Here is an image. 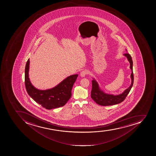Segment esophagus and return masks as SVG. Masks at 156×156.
Masks as SVG:
<instances>
[{
  "label": "esophagus",
  "mask_w": 156,
  "mask_h": 156,
  "mask_svg": "<svg viewBox=\"0 0 156 156\" xmlns=\"http://www.w3.org/2000/svg\"><path fill=\"white\" fill-rule=\"evenodd\" d=\"M88 71L87 70H84L80 73V76L81 77H85L87 74H88Z\"/></svg>",
  "instance_id": "34e87169"
}]
</instances>
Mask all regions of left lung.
I'll use <instances>...</instances> for the list:
<instances>
[{
	"label": "left lung",
	"mask_w": 156,
	"mask_h": 156,
	"mask_svg": "<svg viewBox=\"0 0 156 156\" xmlns=\"http://www.w3.org/2000/svg\"><path fill=\"white\" fill-rule=\"evenodd\" d=\"M124 55L128 58L130 63V68L131 69V84L128 89H126L124 93L119 95H114L113 94H106L99 89L98 83L94 79L92 80V90L91 91V98L94 101L101 106H110L117 105L125 100L126 96L129 94L133 84L134 76L133 73V62L131 55L128 54H124Z\"/></svg>",
	"instance_id": "obj_1"
}]
</instances>
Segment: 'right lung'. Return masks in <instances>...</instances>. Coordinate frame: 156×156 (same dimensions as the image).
Returning <instances> with one entry per match:
<instances>
[{
    "instance_id": "1",
    "label": "right lung",
    "mask_w": 156,
    "mask_h": 156,
    "mask_svg": "<svg viewBox=\"0 0 156 156\" xmlns=\"http://www.w3.org/2000/svg\"><path fill=\"white\" fill-rule=\"evenodd\" d=\"M30 59L25 67V83L26 90L30 97L46 109H52L65 105L71 97L72 87L78 74L72 75L65 79L57 86L47 90H39L34 88L28 78Z\"/></svg>"
}]
</instances>
